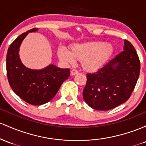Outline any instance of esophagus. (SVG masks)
<instances>
[{
  "label": "esophagus",
  "mask_w": 146,
  "mask_h": 146,
  "mask_svg": "<svg viewBox=\"0 0 146 146\" xmlns=\"http://www.w3.org/2000/svg\"><path fill=\"white\" fill-rule=\"evenodd\" d=\"M77 74H78V71L76 70H72L71 71V75H72V76Z\"/></svg>",
  "instance_id": "obj_1"
}]
</instances>
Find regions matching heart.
<instances>
[{
	"label": "heart",
	"instance_id": "b5f03b06",
	"mask_svg": "<svg viewBox=\"0 0 146 146\" xmlns=\"http://www.w3.org/2000/svg\"><path fill=\"white\" fill-rule=\"evenodd\" d=\"M114 52V47L110 42L90 41L76 43L68 52L61 47L58 50L59 58L65 63H72L74 59L80 60L85 70L94 72L101 68Z\"/></svg>",
	"mask_w": 146,
	"mask_h": 146
}]
</instances>
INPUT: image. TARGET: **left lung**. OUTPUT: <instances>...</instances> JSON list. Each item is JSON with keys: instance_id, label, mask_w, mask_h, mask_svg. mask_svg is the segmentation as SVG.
Returning <instances> with one entry per match:
<instances>
[{"instance_id": "8db88e82", "label": "left lung", "mask_w": 146, "mask_h": 146, "mask_svg": "<svg viewBox=\"0 0 146 146\" xmlns=\"http://www.w3.org/2000/svg\"><path fill=\"white\" fill-rule=\"evenodd\" d=\"M140 73V60L135 47L124 40L123 51L97 72L87 74L84 101L96 110H109L130 98Z\"/></svg>"}]
</instances>
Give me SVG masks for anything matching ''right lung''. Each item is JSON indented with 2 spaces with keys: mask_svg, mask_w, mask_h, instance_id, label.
Here are the masks:
<instances>
[{
  "mask_svg": "<svg viewBox=\"0 0 146 146\" xmlns=\"http://www.w3.org/2000/svg\"><path fill=\"white\" fill-rule=\"evenodd\" d=\"M37 31V28L32 29L16 38L8 48L6 58L11 88L21 99L34 106L45 104L53 99L70 75V69H62L53 64L41 70H32L23 64L19 57L21 43L28 33Z\"/></svg>",
  "mask_w": 146,
  "mask_h": 146,
  "instance_id": "1",
  "label": "right lung"
}]
</instances>
